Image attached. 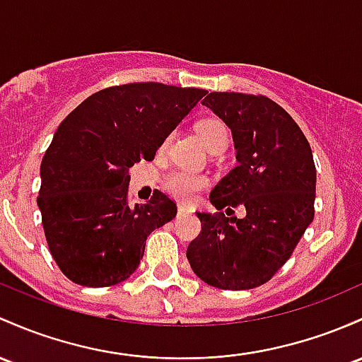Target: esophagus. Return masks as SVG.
Wrapping results in <instances>:
<instances>
[{
	"mask_svg": "<svg viewBox=\"0 0 362 362\" xmlns=\"http://www.w3.org/2000/svg\"><path fill=\"white\" fill-rule=\"evenodd\" d=\"M187 213V208L185 206H178V214H185Z\"/></svg>",
	"mask_w": 362,
	"mask_h": 362,
	"instance_id": "obj_1",
	"label": "esophagus"
}]
</instances>
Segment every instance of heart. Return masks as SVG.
I'll return each instance as SVG.
<instances>
[{"label": "heart", "instance_id": "heart-1", "mask_svg": "<svg viewBox=\"0 0 362 362\" xmlns=\"http://www.w3.org/2000/svg\"><path fill=\"white\" fill-rule=\"evenodd\" d=\"M196 132L202 144L209 151L226 148L228 144V129L218 118H206L196 125ZM208 185V177L190 173L187 170H173L165 177V189L178 201H192L202 189Z\"/></svg>", "mask_w": 362, "mask_h": 362}]
</instances>
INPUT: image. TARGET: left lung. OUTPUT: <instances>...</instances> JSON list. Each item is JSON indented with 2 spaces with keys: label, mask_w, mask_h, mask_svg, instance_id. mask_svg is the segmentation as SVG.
Here are the masks:
<instances>
[{
  "label": "left lung",
  "mask_w": 362,
  "mask_h": 362,
  "mask_svg": "<svg viewBox=\"0 0 362 362\" xmlns=\"http://www.w3.org/2000/svg\"><path fill=\"white\" fill-rule=\"evenodd\" d=\"M202 105L230 127L239 165L209 194L218 213H197L187 259L208 285L247 291L272 280L315 218V160L299 125L269 98L209 93ZM239 205L242 221L221 211Z\"/></svg>",
  "instance_id": "left-lung-1"
}]
</instances>
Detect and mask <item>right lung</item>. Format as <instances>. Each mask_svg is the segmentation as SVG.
I'll list each match as a JSON object with an SVG mask.
<instances>
[{"label": "right lung", "instance_id": "right-lung-1", "mask_svg": "<svg viewBox=\"0 0 362 362\" xmlns=\"http://www.w3.org/2000/svg\"><path fill=\"white\" fill-rule=\"evenodd\" d=\"M208 90L161 82L106 87L59 123L41 163L37 204L51 256L69 280L110 287L127 280L153 230L177 204L161 190L129 204L130 166L156 149Z\"/></svg>", "mask_w": 362, "mask_h": 362}]
</instances>
